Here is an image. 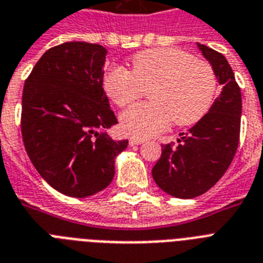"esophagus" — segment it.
I'll return each mask as SVG.
<instances>
[{"label": "esophagus", "mask_w": 263, "mask_h": 263, "mask_svg": "<svg viewBox=\"0 0 263 263\" xmlns=\"http://www.w3.org/2000/svg\"><path fill=\"white\" fill-rule=\"evenodd\" d=\"M143 143H144L143 139H136V138L129 139V146H136V144H143Z\"/></svg>", "instance_id": "34e87169"}]
</instances>
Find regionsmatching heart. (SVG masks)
<instances>
[{"label":"heart","mask_w":263,"mask_h":263,"mask_svg":"<svg viewBox=\"0 0 263 263\" xmlns=\"http://www.w3.org/2000/svg\"><path fill=\"white\" fill-rule=\"evenodd\" d=\"M104 90L117 106H127L148 90L151 102L136 104L120 117L121 129L144 139L174 123L193 125L205 116L216 96L217 78L208 62L178 48H153L131 59V71L120 66L104 76Z\"/></svg>","instance_id":"b5f03b06"}]
</instances>
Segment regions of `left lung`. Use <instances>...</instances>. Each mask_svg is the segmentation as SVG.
Masks as SVG:
<instances>
[{
	"label": "left lung",
	"instance_id": "left-lung-1",
	"mask_svg": "<svg viewBox=\"0 0 263 263\" xmlns=\"http://www.w3.org/2000/svg\"><path fill=\"white\" fill-rule=\"evenodd\" d=\"M197 46L223 89L205 116L186 134H180L177 146H162L153 167L158 186L177 198L201 196L220 180L235 157L240 134L242 95L231 66L220 52Z\"/></svg>",
	"mask_w": 263,
	"mask_h": 263
}]
</instances>
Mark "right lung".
I'll list each match as a JSON object with an SVG mask.
<instances>
[{
	"mask_svg": "<svg viewBox=\"0 0 263 263\" xmlns=\"http://www.w3.org/2000/svg\"><path fill=\"white\" fill-rule=\"evenodd\" d=\"M106 50L67 42L46 51L25 81L21 135L40 176L70 197H89L115 176L128 140L102 129L117 124L102 80Z\"/></svg>",
	"mask_w": 263,
	"mask_h": 263,
	"instance_id": "right-lung-1",
	"label": "right lung"
}]
</instances>
